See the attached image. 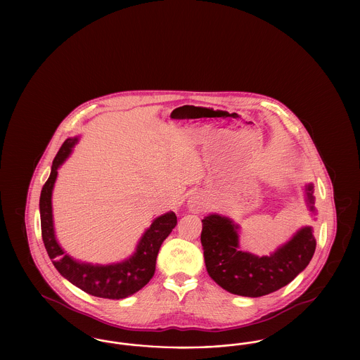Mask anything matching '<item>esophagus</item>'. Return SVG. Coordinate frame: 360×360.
<instances>
[{
    "mask_svg": "<svg viewBox=\"0 0 360 360\" xmlns=\"http://www.w3.org/2000/svg\"><path fill=\"white\" fill-rule=\"evenodd\" d=\"M188 206L191 212H200L204 207V197L200 193L191 194L188 197Z\"/></svg>",
    "mask_w": 360,
    "mask_h": 360,
    "instance_id": "1",
    "label": "esophagus"
}]
</instances>
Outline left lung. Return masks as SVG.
<instances>
[{
	"label": "left lung",
	"mask_w": 360,
	"mask_h": 360,
	"mask_svg": "<svg viewBox=\"0 0 360 360\" xmlns=\"http://www.w3.org/2000/svg\"><path fill=\"white\" fill-rule=\"evenodd\" d=\"M305 201L314 217L313 184L305 185ZM239 232V224L226 216L212 213L202 220L206 271L224 290L236 295L255 298L279 290L307 269L316 250L310 225L300 228L267 257L241 251Z\"/></svg>",
	"instance_id": "8db88e82"
}]
</instances>
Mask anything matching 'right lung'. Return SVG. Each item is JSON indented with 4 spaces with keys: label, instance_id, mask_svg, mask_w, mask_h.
I'll return each instance as SVG.
<instances>
[{
    "label": "right lung",
    "instance_id": "right-lung-1",
    "mask_svg": "<svg viewBox=\"0 0 360 360\" xmlns=\"http://www.w3.org/2000/svg\"><path fill=\"white\" fill-rule=\"evenodd\" d=\"M79 137H69L62 144L59 153L52 162L51 174L41 188L39 209L43 243L55 269L74 286L100 298H127L143 289L154 276L159 248L176 225V216L170 210L156 217L150 228H147L141 235L135 252L117 263L93 264L70 257L60 247L55 235L52 216V191L58 178L59 167L71 155L72 148L79 141Z\"/></svg>",
    "mask_w": 360,
    "mask_h": 360
}]
</instances>
